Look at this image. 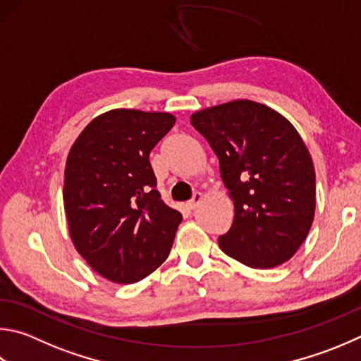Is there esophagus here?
<instances>
[{
	"instance_id": "obj_1",
	"label": "esophagus",
	"mask_w": 361,
	"mask_h": 361,
	"mask_svg": "<svg viewBox=\"0 0 361 361\" xmlns=\"http://www.w3.org/2000/svg\"><path fill=\"white\" fill-rule=\"evenodd\" d=\"M202 199H203V195H202V192H194V195H192V199L188 202V208L189 209H195L199 207V203L202 202Z\"/></svg>"
}]
</instances>
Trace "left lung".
I'll use <instances>...</instances> for the list:
<instances>
[{
  "label": "left lung",
  "mask_w": 361,
  "mask_h": 361,
  "mask_svg": "<svg viewBox=\"0 0 361 361\" xmlns=\"http://www.w3.org/2000/svg\"><path fill=\"white\" fill-rule=\"evenodd\" d=\"M191 124L218 156L235 205L221 249L251 268L284 264L306 240L316 209V173L297 129L246 99L199 110Z\"/></svg>",
  "instance_id": "8db88e82"
}]
</instances>
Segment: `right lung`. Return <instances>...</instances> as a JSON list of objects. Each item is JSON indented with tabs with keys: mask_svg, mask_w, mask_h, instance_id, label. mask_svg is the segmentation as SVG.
I'll list each match as a JSON object with an SVG mask.
<instances>
[{
	"mask_svg": "<svg viewBox=\"0 0 361 361\" xmlns=\"http://www.w3.org/2000/svg\"><path fill=\"white\" fill-rule=\"evenodd\" d=\"M175 124L161 112L115 109L72 145L63 200L78 254L101 276L133 284L169 257L183 216L161 199L149 153Z\"/></svg>",
	"mask_w": 361,
	"mask_h": 361,
	"instance_id": "add662e5",
	"label": "right lung"
}]
</instances>
